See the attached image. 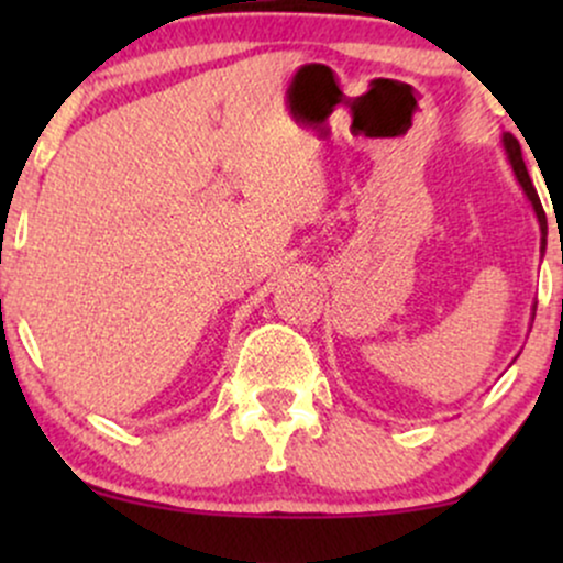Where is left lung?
Wrapping results in <instances>:
<instances>
[{
    "instance_id": "left-lung-1",
    "label": "left lung",
    "mask_w": 563,
    "mask_h": 563,
    "mask_svg": "<svg viewBox=\"0 0 563 563\" xmlns=\"http://www.w3.org/2000/svg\"><path fill=\"white\" fill-rule=\"evenodd\" d=\"M503 145H506V153H508V158H510V166H514V172H516V179H519V185L525 187L527 198L532 200V206H534V214H538L540 224H542V232H545V211H542V203H540V196H538V190H534L532 179H529V172H527V166H525V158H521V147H519V140H516L514 134H506V137H503Z\"/></svg>"
}]
</instances>
